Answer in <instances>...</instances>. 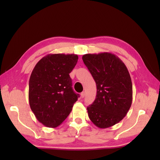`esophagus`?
<instances>
[{
	"label": "esophagus",
	"instance_id": "obj_1",
	"mask_svg": "<svg viewBox=\"0 0 160 160\" xmlns=\"http://www.w3.org/2000/svg\"><path fill=\"white\" fill-rule=\"evenodd\" d=\"M85 96V93L84 91H83L82 92V93H81V98H84V97Z\"/></svg>",
	"mask_w": 160,
	"mask_h": 160
}]
</instances>
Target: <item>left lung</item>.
Masks as SVG:
<instances>
[{
    "mask_svg": "<svg viewBox=\"0 0 160 160\" xmlns=\"http://www.w3.org/2000/svg\"><path fill=\"white\" fill-rule=\"evenodd\" d=\"M82 59L97 85L94 102L88 107L89 118L105 129L122 121L132 105V83L124 62L111 52L85 54Z\"/></svg>",
    "mask_w": 160,
    "mask_h": 160,
    "instance_id": "1",
    "label": "left lung"
}]
</instances>
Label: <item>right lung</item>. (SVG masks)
<instances>
[{
    "label": "right lung",
    "mask_w": 160,
    "mask_h": 160,
    "mask_svg": "<svg viewBox=\"0 0 160 160\" xmlns=\"http://www.w3.org/2000/svg\"><path fill=\"white\" fill-rule=\"evenodd\" d=\"M78 61L75 54H49L36 64L29 79L28 101L37 119L55 128L67 118L79 97L69 73Z\"/></svg>",
    "instance_id": "right-lung-1"
}]
</instances>
